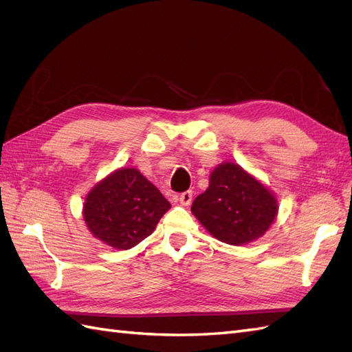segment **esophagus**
Wrapping results in <instances>:
<instances>
[{"label":"esophagus","mask_w":352,"mask_h":352,"mask_svg":"<svg viewBox=\"0 0 352 352\" xmlns=\"http://www.w3.org/2000/svg\"><path fill=\"white\" fill-rule=\"evenodd\" d=\"M179 202H180V204H182L184 207L190 206V202H192V192H190V190H188V192L180 194V197H179Z\"/></svg>","instance_id":"1"}]
</instances>
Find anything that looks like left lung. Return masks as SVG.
<instances>
[{
	"instance_id": "1",
	"label": "left lung",
	"mask_w": 352,
	"mask_h": 352,
	"mask_svg": "<svg viewBox=\"0 0 352 352\" xmlns=\"http://www.w3.org/2000/svg\"><path fill=\"white\" fill-rule=\"evenodd\" d=\"M208 180L190 207L201 226L212 238L236 247L263 238L279 212L273 190L232 162L217 164Z\"/></svg>"
}]
</instances>
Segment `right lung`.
I'll list each match as a JSON object with an SVG mask.
<instances>
[{"mask_svg": "<svg viewBox=\"0 0 352 352\" xmlns=\"http://www.w3.org/2000/svg\"><path fill=\"white\" fill-rule=\"evenodd\" d=\"M172 207L135 167H120L85 197L82 216L95 239L114 250H131L154 232Z\"/></svg>", "mask_w": 352, "mask_h": 352, "instance_id": "add662e5", "label": "right lung"}]
</instances>
